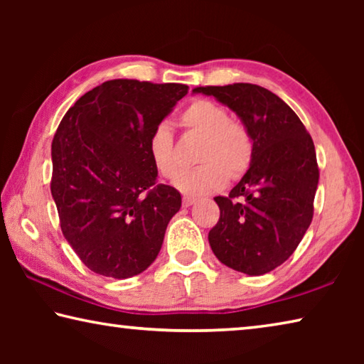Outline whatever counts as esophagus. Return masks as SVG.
Returning <instances> with one entry per match:
<instances>
[{"label":"esophagus","instance_id":"34e87169","mask_svg":"<svg viewBox=\"0 0 364 364\" xmlns=\"http://www.w3.org/2000/svg\"><path fill=\"white\" fill-rule=\"evenodd\" d=\"M194 202H196V197H191V196H184V197H183V207L193 205Z\"/></svg>","mask_w":364,"mask_h":364}]
</instances>
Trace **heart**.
Returning a JSON list of instances; mask_svg holds the SVG:
<instances>
[{"mask_svg": "<svg viewBox=\"0 0 364 364\" xmlns=\"http://www.w3.org/2000/svg\"><path fill=\"white\" fill-rule=\"evenodd\" d=\"M184 132L202 136L197 162L202 165L176 178L175 184L188 194H207L225 186L228 178L237 180L249 168L254 144L244 123L231 119L221 104L197 100L180 114ZM147 152L154 168L164 178H175L180 171L175 139L167 125L154 128L147 139Z\"/></svg>", "mask_w": 364, "mask_h": 364, "instance_id": "b5f03b06", "label": "heart"}]
</instances>
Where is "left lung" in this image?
<instances>
[{
    "label": "left lung",
    "mask_w": 364,
    "mask_h": 364,
    "mask_svg": "<svg viewBox=\"0 0 364 364\" xmlns=\"http://www.w3.org/2000/svg\"><path fill=\"white\" fill-rule=\"evenodd\" d=\"M239 115L254 152L250 167L228 197H215L220 220L208 242L221 263L260 276L284 263L313 220L319 170L315 144L297 114L252 83L197 86Z\"/></svg>",
    "instance_id": "1"
}]
</instances>
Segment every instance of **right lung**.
<instances>
[{
    "instance_id": "add662e5",
    "label": "right lung",
    "mask_w": 364,
    "mask_h": 364,
    "mask_svg": "<svg viewBox=\"0 0 364 364\" xmlns=\"http://www.w3.org/2000/svg\"><path fill=\"white\" fill-rule=\"evenodd\" d=\"M181 83L109 80L67 110L51 144V194L64 237L96 274L149 267L181 194L157 183L147 139L188 95Z\"/></svg>"
}]
</instances>
